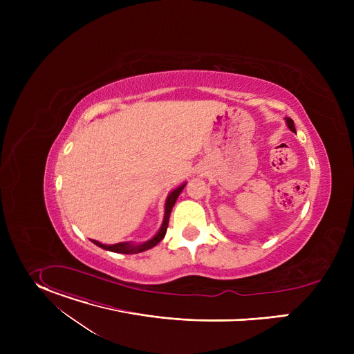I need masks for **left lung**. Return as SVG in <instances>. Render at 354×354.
<instances>
[{
    "label": "left lung",
    "mask_w": 354,
    "mask_h": 354,
    "mask_svg": "<svg viewBox=\"0 0 354 354\" xmlns=\"http://www.w3.org/2000/svg\"><path fill=\"white\" fill-rule=\"evenodd\" d=\"M286 123H287L288 129H290L291 131H294V133H295V127H294V122H292V119H290V118H286Z\"/></svg>",
    "instance_id": "8db88e82"
}]
</instances>
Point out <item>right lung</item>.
Instances as JSON below:
<instances>
[{
	"label": "right lung",
	"mask_w": 354,
	"mask_h": 354,
	"mask_svg": "<svg viewBox=\"0 0 354 354\" xmlns=\"http://www.w3.org/2000/svg\"><path fill=\"white\" fill-rule=\"evenodd\" d=\"M186 186V183L180 185L179 187H176L175 190H172L167 200H165V214H164V221H162V225L160 228V231L151 238L149 241L144 242V243H130V242H119V243H115V245H105V243H100L97 241H93L91 239L95 245H97L99 248L102 249H106V250H112V252H118V254H127V255H131V254H140V252H144L147 249H151L154 248L158 242H161L167 234V228H168V223H169V216H171V212H172V207L176 203V198L179 197L180 192L183 190V187Z\"/></svg>",
	"instance_id": "1"
}]
</instances>
